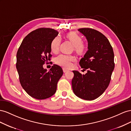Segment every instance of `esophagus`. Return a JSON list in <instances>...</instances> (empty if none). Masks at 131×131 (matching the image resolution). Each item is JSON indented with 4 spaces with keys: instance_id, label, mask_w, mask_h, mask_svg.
<instances>
[{
    "instance_id": "1",
    "label": "esophagus",
    "mask_w": 131,
    "mask_h": 131,
    "mask_svg": "<svg viewBox=\"0 0 131 131\" xmlns=\"http://www.w3.org/2000/svg\"><path fill=\"white\" fill-rule=\"evenodd\" d=\"M68 69H65V68H63V72H64V73H65V72H68Z\"/></svg>"
}]
</instances>
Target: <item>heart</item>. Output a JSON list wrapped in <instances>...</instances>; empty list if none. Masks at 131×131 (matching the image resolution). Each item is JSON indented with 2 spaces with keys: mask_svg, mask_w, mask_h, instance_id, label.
I'll return each instance as SVG.
<instances>
[{
  "mask_svg": "<svg viewBox=\"0 0 131 131\" xmlns=\"http://www.w3.org/2000/svg\"><path fill=\"white\" fill-rule=\"evenodd\" d=\"M66 37L73 45L74 50L78 53H82L85 50V47L82 44V37L75 32H70L66 35ZM60 38L56 37L51 41L50 44V49L53 53H57L59 49L60 44ZM75 60V58L72 55L61 54L56 58L55 62L57 64L64 68H68L72 65V62Z\"/></svg>",
  "mask_w": 131,
  "mask_h": 131,
  "instance_id": "heart-1",
  "label": "heart"
}]
</instances>
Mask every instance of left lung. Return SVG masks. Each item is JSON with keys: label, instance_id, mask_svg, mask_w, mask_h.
<instances>
[{"label": "left lung", "instance_id": "obj_1", "mask_svg": "<svg viewBox=\"0 0 131 131\" xmlns=\"http://www.w3.org/2000/svg\"><path fill=\"white\" fill-rule=\"evenodd\" d=\"M88 42V50L80 61L85 74L73 71V93L79 98L92 100L98 98L109 85L115 68L114 54L109 40L102 33L89 28H80Z\"/></svg>", "mask_w": 131, "mask_h": 131}]
</instances>
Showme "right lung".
Segmentation results:
<instances>
[{"mask_svg": "<svg viewBox=\"0 0 131 131\" xmlns=\"http://www.w3.org/2000/svg\"><path fill=\"white\" fill-rule=\"evenodd\" d=\"M59 32L49 28H40L25 37L16 54V69L21 86L27 94L42 100L53 95L63 74L60 66L53 65L49 71L43 68L50 60V44Z\"/></svg>", "mask_w": 131, "mask_h": 131, "instance_id": "right-lung-1", "label": "right lung"}]
</instances>
